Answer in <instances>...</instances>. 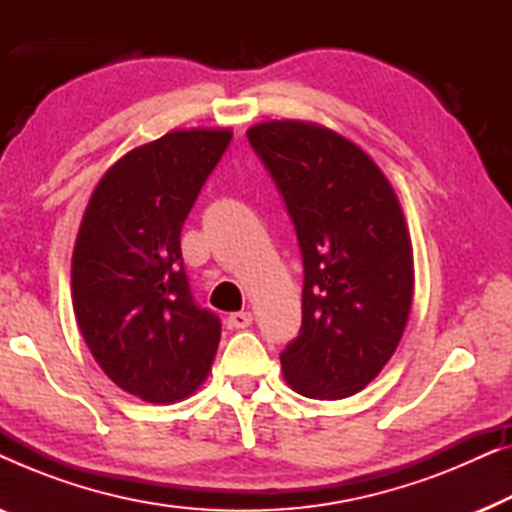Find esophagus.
<instances>
[{"label":"esophagus","mask_w":512,"mask_h":512,"mask_svg":"<svg viewBox=\"0 0 512 512\" xmlns=\"http://www.w3.org/2000/svg\"><path fill=\"white\" fill-rule=\"evenodd\" d=\"M251 321H254L251 312H233L228 317V326L235 328V331H240V328H249Z\"/></svg>","instance_id":"1"}]
</instances>
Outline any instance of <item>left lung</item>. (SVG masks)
Returning a JSON list of instances; mask_svg holds the SVG:
<instances>
[{"mask_svg": "<svg viewBox=\"0 0 512 512\" xmlns=\"http://www.w3.org/2000/svg\"><path fill=\"white\" fill-rule=\"evenodd\" d=\"M296 228L303 324L279 354L307 398H347L396 352L412 305V247L394 188L349 139L270 121L247 132Z\"/></svg>", "mask_w": 512, "mask_h": 512, "instance_id": "obj_1", "label": "left lung"}]
</instances>
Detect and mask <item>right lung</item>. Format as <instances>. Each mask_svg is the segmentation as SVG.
<instances>
[{
	"label": "right lung",
	"instance_id": "add662e5",
	"mask_svg": "<svg viewBox=\"0 0 512 512\" xmlns=\"http://www.w3.org/2000/svg\"><path fill=\"white\" fill-rule=\"evenodd\" d=\"M230 130H177L125 153L97 184L72 258L74 314L104 373L146 403L193 394L221 319L195 303L181 228Z\"/></svg>",
	"mask_w": 512,
	"mask_h": 512
}]
</instances>
